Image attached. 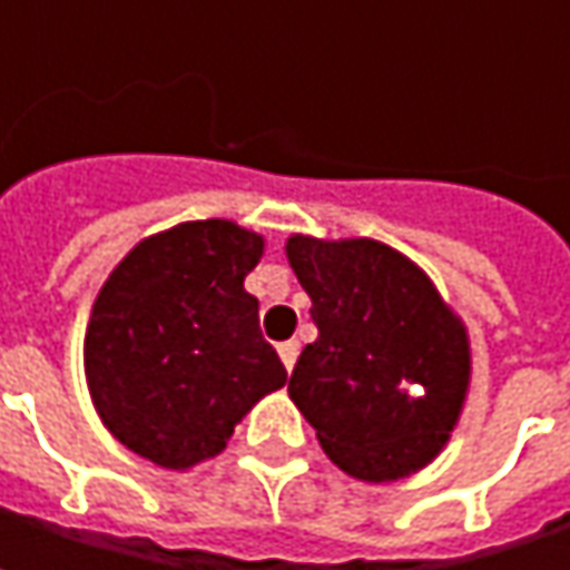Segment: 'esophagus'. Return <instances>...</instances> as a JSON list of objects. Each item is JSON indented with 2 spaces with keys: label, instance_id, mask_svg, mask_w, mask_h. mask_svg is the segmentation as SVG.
I'll use <instances>...</instances> for the list:
<instances>
[{
  "label": "esophagus",
  "instance_id": "obj_1",
  "mask_svg": "<svg viewBox=\"0 0 570 570\" xmlns=\"http://www.w3.org/2000/svg\"><path fill=\"white\" fill-rule=\"evenodd\" d=\"M278 358L285 364V371H292L297 362V342H282V345H278Z\"/></svg>",
  "mask_w": 570,
  "mask_h": 570
}]
</instances>
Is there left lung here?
I'll use <instances>...</instances> for the list:
<instances>
[{"label": "left lung", "instance_id": "left-lung-1", "mask_svg": "<svg viewBox=\"0 0 570 570\" xmlns=\"http://www.w3.org/2000/svg\"><path fill=\"white\" fill-rule=\"evenodd\" d=\"M285 256L317 323L288 396L323 453L362 482L425 470L448 448L470 393L463 317L419 263L383 240L292 234Z\"/></svg>", "mask_w": 570, "mask_h": 570}]
</instances>
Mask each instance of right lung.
Instances as JSON below:
<instances>
[{"label": "right lung", "instance_id": "obj_1", "mask_svg": "<svg viewBox=\"0 0 570 570\" xmlns=\"http://www.w3.org/2000/svg\"><path fill=\"white\" fill-rule=\"evenodd\" d=\"M266 240L228 218L148 234L107 275L85 330V381L122 448L174 472L228 448L288 374L244 278Z\"/></svg>", "mask_w": 570, "mask_h": 570}]
</instances>
